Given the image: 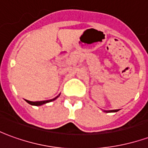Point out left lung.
I'll use <instances>...</instances> for the list:
<instances>
[{"instance_id": "1", "label": "left lung", "mask_w": 148, "mask_h": 148, "mask_svg": "<svg viewBox=\"0 0 148 148\" xmlns=\"http://www.w3.org/2000/svg\"><path fill=\"white\" fill-rule=\"evenodd\" d=\"M119 111V109H115V110H103L105 112H116Z\"/></svg>"}]
</instances>
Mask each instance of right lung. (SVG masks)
Wrapping results in <instances>:
<instances>
[{
  "mask_svg": "<svg viewBox=\"0 0 148 148\" xmlns=\"http://www.w3.org/2000/svg\"><path fill=\"white\" fill-rule=\"evenodd\" d=\"M58 96H60V94H59ZM58 96H57L56 97H55V98H53V99L47 100V101H27V100H26V101H27L28 104L32 105V106H42V105H44V104H47V103L51 102V101H55V99H57V98H58Z\"/></svg>",
  "mask_w": 148,
  "mask_h": 148,
  "instance_id": "obj_1",
  "label": "right lung"
}]
</instances>
